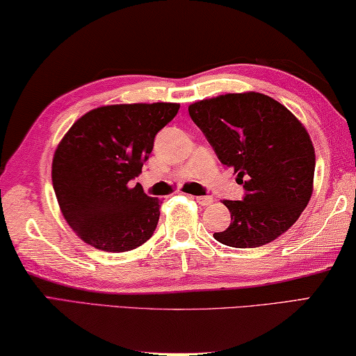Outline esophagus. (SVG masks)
I'll return each mask as SVG.
<instances>
[{
	"label": "esophagus",
	"instance_id": "esophagus-1",
	"mask_svg": "<svg viewBox=\"0 0 356 356\" xmlns=\"http://www.w3.org/2000/svg\"><path fill=\"white\" fill-rule=\"evenodd\" d=\"M192 199H195V202L199 203V205H202V207H208V205H211V203L214 202L211 197H207V195H197V197H192Z\"/></svg>",
	"mask_w": 356,
	"mask_h": 356
}]
</instances>
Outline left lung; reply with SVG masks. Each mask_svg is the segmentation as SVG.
<instances>
[{
	"instance_id": "obj_1",
	"label": "left lung",
	"mask_w": 356,
	"mask_h": 356,
	"mask_svg": "<svg viewBox=\"0 0 356 356\" xmlns=\"http://www.w3.org/2000/svg\"><path fill=\"white\" fill-rule=\"evenodd\" d=\"M224 165L246 195L224 200L232 222L214 240L230 248H259L292 227L311 200L316 151L301 121L261 92H229L189 106Z\"/></svg>"
}]
</instances>
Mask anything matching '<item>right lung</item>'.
I'll return each mask as SVG.
<instances>
[{"label": "right lung", "instance_id": "obj_1", "mask_svg": "<svg viewBox=\"0 0 356 356\" xmlns=\"http://www.w3.org/2000/svg\"><path fill=\"white\" fill-rule=\"evenodd\" d=\"M179 104H115L90 110L58 143L51 183L64 219L90 246L126 252L153 235L161 202L138 183L156 134Z\"/></svg>", "mask_w": 356, "mask_h": 356}]
</instances>
